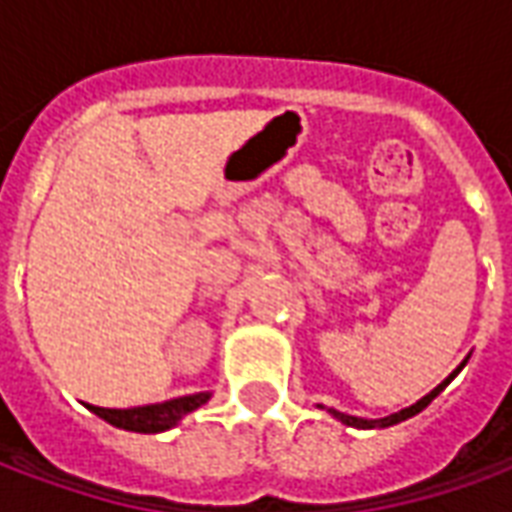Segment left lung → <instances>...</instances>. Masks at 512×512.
Wrapping results in <instances>:
<instances>
[{"mask_svg": "<svg viewBox=\"0 0 512 512\" xmlns=\"http://www.w3.org/2000/svg\"><path fill=\"white\" fill-rule=\"evenodd\" d=\"M463 365H466V362H463ZM461 365V367H463ZM461 367H458V370H452L450 376L444 378V381H441L439 386H436V389H433V392H428V395L422 397V400H417V403H414V406H408V408H403V411H397V414H392V417H384V419H359V417H351V414H340V411H334V408H329V411H332L334 417L340 419V422H345V425H354V428H389V425H397V422H403V419H408V417H414V414H419V411H422V408L428 406L430 400H433V397L439 395L441 389H444V386L450 384L452 378L458 376V373H461Z\"/></svg>", "mask_w": 512, "mask_h": 512, "instance_id": "obj_1", "label": "left lung"}]
</instances>
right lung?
Wrapping results in <instances>:
<instances>
[{"label": "right lung", "instance_id": "right-lung-1", "mask_svg": "<svg viewBox=\"0 0 512 512\" xmlns=\"http://www.w3.org/2000/svg\"><path fill=\"white\" fill-rule=\"evenodd\" d=\"M211 400V392H197V395H183L164 400V403H153V406H136V408H101L87 406L93 414L106 419L109 425L123 430H134V433H161L178 425L180 419L189 411L200 408L202 403Z\"/></svg>", "mask_w": 512, "mask_h": 512}]
</instances>
